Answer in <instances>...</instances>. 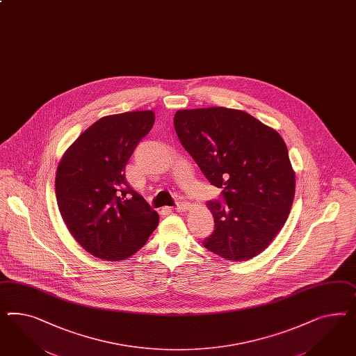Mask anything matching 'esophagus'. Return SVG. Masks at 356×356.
Listing matches in <instances>:
<instances>
[{
	"label": "esophagus",
	"instance_id": "1",
	"mask_svg": "<svg viewBox=\"0 0 356 356\" xmlns=\"http://www.w3.org/2000/svg\"><path fill=\"white\" fill-rule=\"evenodd\" d=\"M190 208V204L187 203V202H178L177 205L174 207V209L177 211V212H184V211H187Z\"/></svg>",
	"mask_w": 356,
	"mask_h": 356
}]
</instances>
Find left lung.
Wrapping results in <instances>:
<instances>
[{"mask_svg":"<svg viewBox=\"0 0 356 356\" xmlns=\"http://www.w3.org/2000/svg\"><path fill=\"white\" fill-rule=\"evenodd\" d=\"M174 129L205 178L222 190L207 204L214 232L204 247L234 261L264 251L294 200V170L281 135L248 113L222 106L178 111Z\"/></svg>","mask_w":356,"mask_h":356,"instance_id":"8db88e82","label":"left lung"}]
</instances>
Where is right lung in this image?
Listing matches in <instances>:
<instances>
[{
	"label": "right lung",
	"instance_id": "1",
	"mask_svg": "<svg viewBox=\"0 0 356 356\" xmlns=\"http://www.w3.org/2000/svg\"><path fill=\"white\" fill-rule=\"evenodd\" d=\"M152 111L100 118L72 143L56 174L62 218L90 254L111 261L139 251L159 214L124 177L134 149L151 131Z\"/></svg>",
	"mask_w": 356,
	"mask_h": 356
}]
</instances>
